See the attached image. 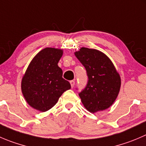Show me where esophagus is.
Instances as JSON below:
<instances>
[{"instance_id":"esophagus-1","label":"esophagus","mask_w":146,"mask_h":146,"mask_svg":"<svg viewBox=\"0 0 146 146\" xmlns=\"http://www.w3.org/2000/svg\"><path fill=\"white\" fill-rule=\"evenodd\" d=\"M70 86H71V88H73V86H75V81H74V80H70Z\"/></svg>"}]
</instances>
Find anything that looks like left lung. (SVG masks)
<instances>
[{
	"instance_id": "obj_1",
	"label": "left lung",
	"mask_w": 146,
	"mask_h": 146,
	"mask_svg": "<svg viewBox=\"0 0 146 146\" xmlns=\"http://www.w3.org/2000/svg\"><path fill=\"white\" fill-rule=\"evenodd\" d=\"M87 71V86L79 93L84 107L90 113L111 107L119 93L121 79L113 63L105 53L96 49L80 48L75 52Z\"/></svg>"
}]
</instances>
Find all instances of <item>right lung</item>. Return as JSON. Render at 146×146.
<instances>
[{"instance_id":"1","label":"right lung","mask_w":146,"mask_h":146,"mask_svg":"<svg viewBox=\"0 0 146 146\" xmlns=\"http://www.w3.org/2000/svg\"><path fill=\"white\" fill-rule=\"evenodd\" d=\"M63 53L62 49H43L32 59L23 76V95L27 103L37 111L50 110L70 88V83L63 78V70L58 66Z\"/></svg>"}]
</instances>
